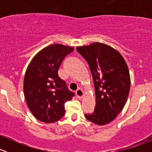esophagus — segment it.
I'll list each match as a JSON object with an SVG mask.
<instances>
[{"instance_id":"obj_1","label":"esophagus","mask_w":152,"mask_h":152,"mask_svg":"<svg viewBox=\"0 0 152 152\" xmlns=\"http://www.w3.org/2000/svg\"><path fill=\"white\" fill-rule=\"evenodd\" d=\"M76 96H77V97L79 98V99H82V98L84 96L83 90H82L81 88L77 89V90H76Z\"/></svg>"}]
</instances>
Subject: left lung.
<instances>
[{
    "label": "left lung",
    "instance_id": "1",
    "mask_svg": "<svg viewBox=\"0 0 152 152\" xmlns=\"http://www.w3.org/2000/svg\"><path fill=\"white\" fill-rule=\"evenodd\" d=\"M76 50L90 66L96 91L94 112L85 114V118L98 125L110 123L123 110L129 93L126 63L115 49L100 42L77 47Z\"/></svg>",
    "mask_w": 152,
    "mask_h": 152
}]
</instances>
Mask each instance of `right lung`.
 <instances>
[{"label":"right lung","mask_w":152,"mask_h":152,"mask_svg":"<svg viewBox=\"0 0 152 152\" xmlns=\"http://www.w3.org/2000/svg\"><path fill=\"white\" fill-rule=\"evenodd\" d=\"M73 50V48L61 44L48 45L35 55L27 67L24 95L30 111L40 121L60 120L65 113V103L74 96L58 75L61 63Z\"/></svg>","instance_id":"add662e5"}]
</instances>
